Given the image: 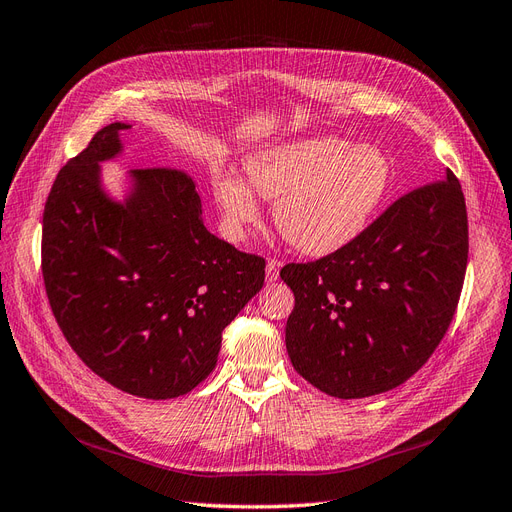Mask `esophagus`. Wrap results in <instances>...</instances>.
<instances>
[{"instance_id":"esophagus-1","label":"esophagus","mask_w":512,"mask_h":512,"mask_svg":"<svg viewBox=\"0 0 512 512\" xmlns=\"http://www.w3.org/2000/svg\"><path fill=\"white\" fill-rule=\"evenodd\" d=\"M279 268H281V261H276V259L266 261V281L268 283H274L276 279H279Z\"/></svg>"}]
</instances>
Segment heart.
<instances>
[{
	"mask_svg": "<svg viewBox=\"0 0 512 512\" xmlns=\"http://www.w3.org/2000/svg\"><path fill=\"white\" fill-rule=\"evenodd\" d=\"M248 182L274 201V223L306 255H330L356 240L388 193L392 167L375 145L337 137L300 139L246 156ZM253 187V188H254ZM214 197L225 225L244 233L259 221L257 196L240 175L216 173Z\"/></svg>",
	"mask_w": 512,
	"mask_h": 512,
	"instance_id": "obj_1",
	"label": "heart"
}]
</instances>
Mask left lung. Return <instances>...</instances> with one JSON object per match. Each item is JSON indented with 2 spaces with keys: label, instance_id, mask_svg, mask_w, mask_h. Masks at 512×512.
<instances>
[{
  "label": "left lung",
  "instance_id": "1",
  "mask_svg": "<svg viewBox=\"0 0 512 512\" xmlns=\"http://www.w3.org/2000/svg\"><path fill=\"white\" fill-rule=\"evenodd\" d=\"M467 210L455 173L414 188L356 240L287 264L285 345L306 382L362 399L407 382L455 317L467 268Z\"/></svg>",
  "mask_w": 512,
  "mask_h": 512
}]
</instances>
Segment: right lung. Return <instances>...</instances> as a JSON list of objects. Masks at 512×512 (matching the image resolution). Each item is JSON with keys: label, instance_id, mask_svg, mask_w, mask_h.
<instances>
[{"label": "right lung", "instance_id": "add662e5", "mask_svg": "<svg viewBox=\"0 0 512 512\" xmlns=\"http://www.w3.org/2000/svg\"><path fill=\"white\" fill-rule=\"evenodd\" d=\"M128 128H100L57 173L42 214V276L57 326L87 367L160 401L212 373L223 330L264 287L266 259L212 236L180 169H130L128 197L113 201L100 163L122 152Z\"/></svg>", "mask_w": 512, "mask_h": 512}]
</instances>
